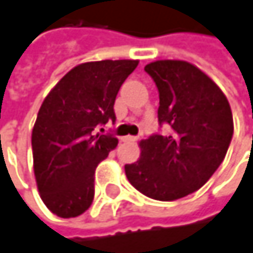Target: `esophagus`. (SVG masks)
I'll use <instances>...</instances> for the list:
<instances>
[{"instance_id":"obj_1","label":"esophagus","mask_w":253,"mask_h":253,"mask_svg":"<svg viewBox=\"0 0 253 253\" xmlns=\"http://www.w3.org/2000/svg\"><path fill=\"white\" fill-rule=\"evenodd\" d=\"M122 140L123 142H134V140H137V137L136 136H125V137H122Z\"/></svg>"}]
</instances>
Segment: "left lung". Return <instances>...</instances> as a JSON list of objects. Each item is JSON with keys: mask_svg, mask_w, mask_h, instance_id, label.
<instances>
[{"mask_svg": "<svg viewBox=\"0 0 253 253\" xmlns=\"http://www.w3.org/2000/svg\"><path fill=\"white\" fill-rule=\"evenodd\" d=\"M158 93L160 126L140 142V158L126 164L133 187L157 201L180 199L201 189L227 154L233 116L223 90L187 61L160 60L145 66Z\"/></svg>", "mask_w": 253, "mask_h": 253, "instance_id": "1", "label": "left lung"}]
</instances>
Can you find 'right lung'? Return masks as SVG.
<instances>
[{"label": "right lung", "instance_id": "obj_1", "mask_svg": "<svg viewBox=\"0 0 253 253\" xmlns=\"http://www.w3.org/2000/svg\"><path fill=\"white\" fill-rule=\"evenodd\" d=\"M137 60L79 64L43 99L32 130L33 171L46 208L61 217L83 214L93 201L95 169L119 139L93 134L116 120V96Z\"/></svg>", "mask_w": 253, "mask_h": 253}]
</instances>
